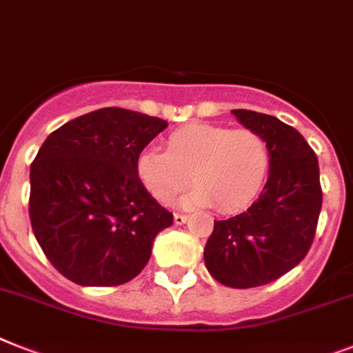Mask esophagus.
Masks as SVG:
<instances>
[{
  "instance_id": "esophagus-1",
  "label": "esophagus",
  "mask_w": 353,
  "mask_h": 353,
  "mask_svg": "<svg viewBox=\"0 0 353 353\" xmlns=\"http://www.w3.org/2000/svg\"><path fill=\"white\" fill-rule=\"evenodd\" d=\"M173 220H174V223H176V225H182V223L188 222V216H185V214H180V212H174Z\"/></svg>"
}]
</instances>
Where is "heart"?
Returning <instances> with one entry per match:
<instances>
[{
  "label": "heart",
  "mask_w": 353,
  "mask_h": 353,
  "mask_svg": "<svg viewBox=\"0 0 353 353\" xmlns=\"http://www.w3.org/2000/svg\"><path fill=\"white\" fill-rule=\"evenodd\" d=\"M272 165L265 137L249 128L189 124L165 139V151L144 150L137 176L159 202H170L191 182L185 203L214 205L222 212L243 211L260 196Z\"/></svg>",
  "instance_id": "heart-1"
}]
</instances>
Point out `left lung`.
<instances>
[{
  "label": "left lung",
  "mask_w": 353,
  "mask_h": 353,
  "mask_svg": "<svg viewBox=\"0 0 353 353\" xmlns=\"http://www.w3.org/2000/svg\"><path fill=\"white\" fill-rule=\"evenodd\" d=\"M232 113L265 137L272 165L260 198L245 212L214 220L203 260L212 278L225 287L252 288L281 278L307 256L323 191L316 153L298 130L265 113Z\"/></svg>",
  "instance_id": "1"
}]
</instances>
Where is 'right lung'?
<instances>
[{"label": "right lung", "instance_id": "obj_1", "mask_svg": "<svg viewBox=\"0 0 353 353\" xmlns=\"http://www.w3.org/2000/svg\"><path fill=\"white\" fill-rule=\"evenodd\" d=\"M168 122L103 108L66 122L30 165L32 231L55 269L84 287H115L139 276L151 245L173 225L137 176V157Z\"/></svg>", "mask_w": 353, "mask_h": 353}]
</instances>
